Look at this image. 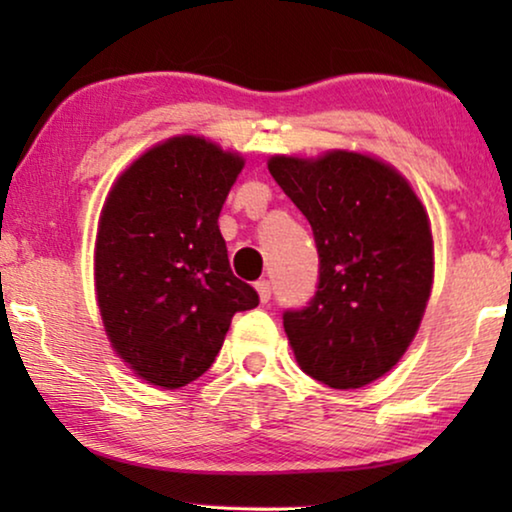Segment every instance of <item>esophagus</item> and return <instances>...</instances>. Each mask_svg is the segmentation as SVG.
<instances>
[{
  "label": "esophagus",
  "mask_w": 512,
  "mask_h": 512,
  "mask_svg": "<svg viewBox=\"0 0 512 512\" xmlns=\"http://www.w3.org/2000/svg\"><path fill=\"white\" fill-rule=\"evenodd\" d=\"M256 291H258V296H261L263 303H268L270 296H272V284L268 282V279H258Z\"/></svg>",
  "instance_id": "1"
}]
</instances>
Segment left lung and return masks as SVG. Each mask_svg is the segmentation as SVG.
<instances>
[{"mask_svg": "<svg viewBox=\"0 0 512 512\" xmlns=\"http://www.w3.org/2000/svg\"><path fill=\"white\" fill-rule=\"evenodd\" d=\"M268 170L310 221L319 282L284 312L300 368L333 389H359L398 363L415 338L433 284V240L422 202L401 174L361 153Z\"/></svg>", "mask_w": 512, "mask_h": 512, "instance_id": "1", "label": "left lung"}]
</instances>
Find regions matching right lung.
I'll use <instances>...</instances> for the list:
<instances>
[{
  "instance_id": "obj_1",
  "label": "right lung",
  "mask_w": 512,
  "mask_h": 512,
  "mask_svg": "<svg viewBox=\"0 0 512 512\" xmlns=\"http://www.w3.org/2000/svg\"><path fill=\"white\" fill-rule=\"evenodd\" d=\"M244 160L200 137H174L111 188L95 244L102 321L146 382L179 389L212 366L235 312L258 293L230 270L219 214Z\"/></svg>"
}]
</instances>
